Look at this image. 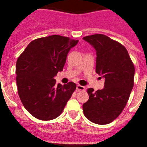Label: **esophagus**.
Returning <instances> with one entry per match:
<instances>
[{"instance_id": "34e87169", "label": "esophagus", "mask_w": 147, "mask_h": 147, "mask_svg": "<svg viewBox=\"0 0 147 147\" xmlns=\"http://www.w3.org/2000/svg\"><path fill=\"white\" fill-rule=\"evenodd\" d=\"M85 90V88L84 86H82V85H78L77 86H76V90H78V91H80V90Z\"/></svg>"}]
</instances>
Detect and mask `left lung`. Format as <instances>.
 Listing matches in <instances>:
<instances>
[{
  "instance_id": "1",
  "label": "left lung",
  "mask_w": 147,
  "mask_h": 147,
  "mask_svg": "<svg viewBox=\"0 0 147 147\" xmlns=\"http://www.w3.org/2000/svg\"><path fill=\"white\" fill-rule=\"evenodd\" d=\"M83 39L96 51V72L105 79L102 90L88 89L89 99L82 105L84 115L95 124H110L128 102L134 86V65L124 45L106 35L97 34Z\"/></svg>"
}]
</instances>
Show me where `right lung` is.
Masks as SVG:
<instances>
[{
    "mask_svg": "<svg viewBox=\"0 0 147 147\" xmlns=\"http://www.w3.org/2000/svg\"><path fill=\"white\" fill-rule=\"evenodd\" d=\"M78 40L60 35L30 42L16 63V82L21 102L31 115L49 121L62 113L76 88L75 83L56 85L54 76L63 70L67 53Z\"/></svg>",
    "mask_w": 147,
    "mask_h": 147,
    "instance_id": "obj_1",
    "label": "right lung"
}]
</instances>
